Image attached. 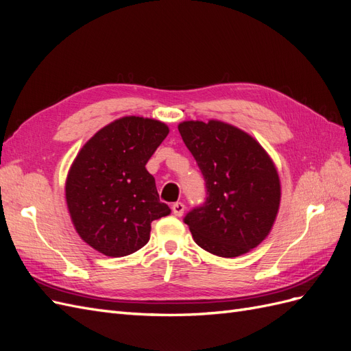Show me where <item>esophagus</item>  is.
I'll return each instance as SVG.
<instances>
[{
    "mask_svg": "<svg viewBox=\"0 0 351 351\" xmlns=\"http://www.w3.org/2000/svg\"><path fill=\"white\" fill-rule=\"evenodd\" d=\"M173 214L176 217H182L184 214V204H182V202H176L173 205Z\"/></svg>",
    "mask_w": 351,
    "mask_h": 351,
    "instance_id": "esophagus-1",
    "label": "esophagus"
}]
</instances>
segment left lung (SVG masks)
I'll return each mask as SVG.
<instances>
[{
	"mask_svg": "<svg viewBox=\"0 0 351 351\" xmlns=\"http://www.w3.org/2000/svg\"><path fill=\"white\" fill-rule=\"evenodd\" d=\"M206 183V202L184 222L204 250L236 258L267 239L277 218L281 184L275 164L249 133L224 121L178 124Z\"/></svg>",
	"mask_w": 351,
	"mask_h": 351,
	"instance_id": "8db88e82",
	"label": "left lung"
}]
</instances>
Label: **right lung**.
Wrapping results in <instances>:
<instances>
[{
  "instance_id": "right-lung-1",
  "label": "right lung",
  "mask_w": 351,
  "mask_h": 351,
  "mask_svg": "<svg viewBox=\"0 0 351 351\" xmlns=\"http://www.w3.org/2000/svg\"><path fill=\"white\" fill-rule=\"evenodd\" d=\"M168 133L162 121L121 117L95 133L74 158L66 180L70 218L80 239L105 256L142 249L152 221L171 212L145 167Z\"/></svg>"
}]
</instances>
